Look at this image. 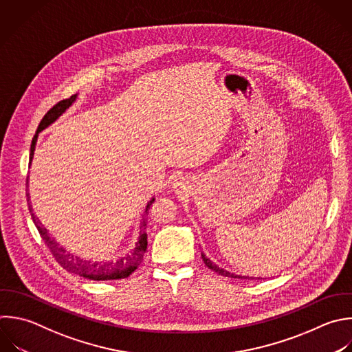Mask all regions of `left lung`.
I'll list each match as a JSON object with an SVG mask.
<instances>
[{"mask_svg": "<svg viewBox=\"0 0 352 352\" xmlns=\"http://www.w3.org/2000/svg\"><path fill=\"white\" fill-rule=\"evenodd\" d=\"M201 256H202V260H204V263H205V265L206 267H209L210 270H213L214 272H217V274H220V275H224V276H230V278H238V279H253V276H242V275H236V274H232V272H228V271H226V270H223V268H219L216 264H213L204 253H201Z\"/></svg>", "mask_w": 352, "mask_h": 352, "instance_id": "obj_1", "label": "left lung"}]
</instances>
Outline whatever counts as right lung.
<instances>
[{"label": "right lung", "instance_id": "right-lung-1", "mask_svg": "<svg viewBox=\"0 0 352 352\" xmlns=\"http://www.w3.org/2000/svg\"><path fill=\"white\" fill-rule=\"evenodd\" d=\"M77 95H73L70 96L69 99H63L60 100L59 103H56L45 116L44 118L41 120L40 125H38V129L33 138V142H32V147H30V164H32V160H33V155H34V150H36V143H37V138H38V133L45 129L48 125H51L56 118H59V116H62L66 109H69L72 106V103L76 100ZM28 184V183H26ZM28 195V205H29V210H30V214H32V219L43 238V241L45 242V245L48 246V249L51 250L52 256L55 257V260L69 272H73V274H77L80 276H84L87 279H92V280H110V279H122V278H128L136 268L138 265L142 263L143 260V256L147 250V232H146V227H147V214H148V209L150 206L153 205L154 202V198L147 204L146 206V213L143 216V221H142V226H140V235H139V241L136 243V248L120 257V258H116L113 261H89V260H84L81 257H77L74 254H72L70 252H66L54 238L50 236L47 228L40 223L38 217L34 214L33 212V206L30 204V197H29V192L26 194Z\"/></svg>", "mask_w": 352, "mask_h": 352}]
</instances>
